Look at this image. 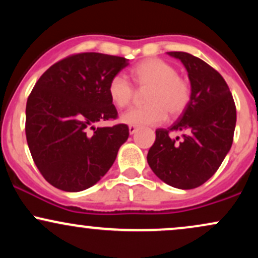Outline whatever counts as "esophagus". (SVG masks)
<instances>
[{
	"mask_svg": "<svg viewBox=\"0 0 258 258\" xmlns=\"http://www.w3.org/2000/svg\"><path fill=\"white\" fill-rule=\"evenodd\" d=\"M136 131H137V127H136V126H128L130 135H133V133H135Z\"/></svg>",
	"mask_w": 258,
	"mask_h": 258,
	"instance_id": "1",
	"label": "esophagus"
}]
</instances>
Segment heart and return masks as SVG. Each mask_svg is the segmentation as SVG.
Here are the masks:
<instances>
[{
    "label": "heart",
    "instance_id": "1",
    "mask_svg": "<svg viewBox=\"0 0 258 258\" xmlns=\"http://www.w3.org/2000/svg\"><path fill=\"white\" fill-rule=\"evenodd\" d=\"M131 78L139 91H146L143 108L126 111L121 121L130 126L158 125L170 117H177L190 102V85L178 76L173 65L159 58H149L131 69ZM108 94L112 104L122 109L133 102L135 88L121 75L111 78Z\"/></svg>",
    "mask_w": 258,
    "mask_h": 258
}]
</instances>
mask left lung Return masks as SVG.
Here are the masks:
<instances>
[{
  "instance_id": "8db88e82",
  "label": "left lung",
  "mask_w": 258,
  "mask_h": 258,
  "mask_svg": "<svg viewBox=\"0 0 258 258\" xmlns=\"http://www.w3.org/2000/svg\"><path fill=\"white\" fill-rule=\"evenodd\" d=\"M179 59L190 81V102L168 128H158L147 155L153 172L178 189H193L214 176L233 143L236 109L227 82L212 67L185 52H167ZM180 131L182 138L168 133Z\"/></svg>"
}]
</instances>
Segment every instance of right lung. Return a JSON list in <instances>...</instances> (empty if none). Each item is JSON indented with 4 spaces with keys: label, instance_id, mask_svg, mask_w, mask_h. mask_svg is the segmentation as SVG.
<instances>
[{
    "label": "right lung",
    "instance_id": "add662e5",
    "mask_svg": "<svg viewBox=\"0 0 258 258\" xmlns=\"http://www.w3.org/2000/svg\"><path fill=\"white\" fill-rule=\"evenodd\" d=\"M128 65L126 58L79 53L53 64L26 102L25 133L38 171L53 186L81 191L112 166L128 127H96L116 119L108 85Z\"/></svg>",
    "mask_w": 258,
    "mask_h": 258
}]
</instances>
